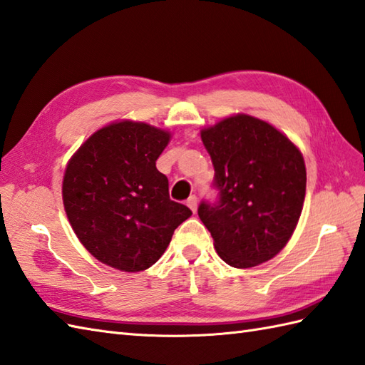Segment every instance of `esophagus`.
Wrapping results in <instances>:
<instances>
[{
  "label": "esophagus",
  "mask_w": 365,
  "mask_h": 365,
  "mask_svg": "<svg viewBox=\"0 0 365 365\" xmlns=\"http://www.w3.org/2000/svg\"><path fill=\"white\" fill-rule=\"evenodd\" d=\"M185 203H187V206L192 209V212H197V207H198V198H197L195 195H190V197L187 198V201H185Z\"/></svg>",
  "instance_id": "34e87169"
}]
</instances>
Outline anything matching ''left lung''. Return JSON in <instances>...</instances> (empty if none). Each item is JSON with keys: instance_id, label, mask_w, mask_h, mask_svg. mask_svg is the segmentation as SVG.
Instances as JSON below:
<instances>
[{"instance_id": "1", "label": "left lung", "mask_w": 365, "mask_h": 365, "mask_svg": "<svg viewBox=\"0 0 365 365\" xmlns=\"http://www.w3.org/2000/svg\"><path fill=\"white\" fill-rule=\"evenodd\" d=\"M218 200L198 207L226 264L250 269L286 247L306 195L302 151L264 120L247 114L201 129Z\"/></svg>"}]
</instances>
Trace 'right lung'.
Segmentation results:
<instances>
[{
    "label": "right lung",
    "mask_w": 365,
    "mask_h": 365,
    "mask_svg": "<svg viewBox=\"0 0 365 365\" xmlns=\"http://www.w3.org/2000/svg\"><path fill=\"white\" fill-rule=\"evenodd\" d=\"M170 133L142 121H115L93 133L68 160L63 207L73 231L100 262L140 272L164 255L192 210L170 200L156 160Z\"/></svg>",
    "instance_id": "obj_1"
}]
</instances>
